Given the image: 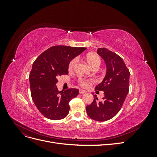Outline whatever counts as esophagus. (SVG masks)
<instances>
[{
  "label": "esophagus",
  "instance_id": "34e87169",
  "mask_svg": "<svg viewBox=\"0 0 157 157\" xmlns=\"http://www.w3.org/2000/svg\"><path fill=\"white\" fill-rule=\"evenodd\" d=\"M79 93L80 94H84V93H86V91H85V90H81V89H80L79 90Z\"/></svg>",
  "mask_w": 157,
  "mask_h": 157
}]
</instances>
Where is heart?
<instances>
[{"label":"heart","mask_w":157,"mask_h":157,"mask_svg":"<svg viewBox=\"0 0 157 157\" xmlns=\"http://www.w3.org/2000/svg\"><path fill=\"white\" fill-rule=\"evenodd\" d=\"M86 59L88 63L92 68H94L95 67H99V65L101 63V58L98 54H88L86 57ZM76 62H77V59L73 58L71 59L69 63V69L71 70L74 65H75ZM95 82V80L94 78H79L78 79V83L80 86L83 88H87L92 83Z\"/></svg>","instance_id":"b5f03b06"}]
</instances>
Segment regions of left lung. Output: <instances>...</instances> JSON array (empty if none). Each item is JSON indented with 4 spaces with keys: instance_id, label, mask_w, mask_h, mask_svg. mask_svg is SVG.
Instances as JSON below:
<instances>
[{
    "instance_id": "obj_1",
    "label": "left lung",
    "mask_w": 157,
    "mask_h": 157,
    "mask_svg": "<svg viewBox=\"0 0 157 157\" xmlns=\"http://www.w3.org/2000/svg\"><path fill=\"white\" fill-rule=\"evenodd\" d=\"M97 53L105 61L107 73L95 90L103 91L105 96L99 101L94 96L93 102L86 106V113L92 119L103 122L115 117L122 108L129 92L130 71L122 58L115 52L99 48Z\"/></svg>"
}]
</instances>
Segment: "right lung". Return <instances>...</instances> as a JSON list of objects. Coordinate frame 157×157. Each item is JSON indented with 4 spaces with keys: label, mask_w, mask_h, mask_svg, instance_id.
Here are the masks:
<instances>
[{
    "label": "right lung",
    "mask_w": 157,
    "mask_h": 157,
    "mask_svg": "<svg viewBox=\"0 0 157 157\" xmlns=\"http://www.w3.org/2000/svg\"><path fill=\"white\" fill-rule=\"evenodd\" d=\"M86 50L84 47L54 46L38 57L29 74L31 94L36 108L51 120H60L68 115L71 99L77 96V88L59 92L58 77L68 74L69 61Z\"/></svg>",
    "instance_id": "1"
}]
</instances>
